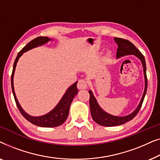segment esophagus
Masks as SVG:
<instances>
[{
  "mask_svg": "<svg viewBox=\"0 0 160 160\" xmlns=\"http://www.w3.org/2000/svg\"><path fill=\"white\" fill-rule=\"evenodd\" d=\"M87 82L84 79H80L78 82L77 87L78 89H84L87 88Z\"/></svg>",
  "mask_w": 160,
  "mask_h": 160,
  "instance_id": "obj_1",
  "label": "esophagus"
}]
</instances>
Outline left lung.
Returning <instances> with one entry per match:
<instances>
[{"mask_svg": "<svg viewBox=\"0 0 160 160\" xmlns=\"http://www.w3.org/2000/svg\"><path fill=\"white\" fill-rule=\"evenodd\" d=\"M114 41L118 45L117 52V58H119L125 55H129V54H133V55L136 56L141 61L143 68L144 78H145V89H144L143 95L142 96V98L138 106L137 107V108L132 113H130V114L128 116H125V117H116V116L111 115L109 113H106V111H104L100 108L99 105H98L95 98L94 97L92 92L89 90V107H90L92 117L93 120L96 123L100 124V125L105 127L121 125V124H125L126 122L132 120L137 115V113H138L139 110L141 109L142 104H143L144 98H145L146 90H147V76H146V66L144 56L130 41L120 38H114Z\"/></svg>", "mask_w": 160, "mask_h": 160, "instance_id": "8db88e82", "label": "left lung"}]
</instances>
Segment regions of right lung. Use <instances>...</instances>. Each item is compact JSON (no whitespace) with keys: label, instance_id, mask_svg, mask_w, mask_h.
Wrapping results in <instances>:
<instances>
[{"label":"right lung","instance_id":"1","mask_svg":"<svg viewBox=\"0 0 160 160\" xmlns=\"http://www.w3.org/2000/svg\"><path fill=\"white\" fill-rule=\"evenodd\" d=\"M52 39L48 38V37L44 36H40L37 37V38H34L33 40L30 41L20 52L17 54L16 60L14 61V66H13V71L12 73V78H11V82H12V92L14 95V98L16 102L17 106L18 108L19 111H20L22 115L28 121H29L30 123L35 124L36 126L43 127V128H54V127L60 126L61 124L65 122V120L67 119L68 116L70 106L72 101H73V98L78 93V89L76 87V84H77V82L74 83L73 85H71L68 89H67L66 92L63 95L62 99L60 101L58 102L55 108L53 110L50 111L49 113H47V114L41 116V117H32L28 114L27 113L25 112L22 107L19 105L18 100L17 99L16 95H15V92L14 89V74L15 71V68H16L17 63L18 62L19 58H20L22 54L24 52L28 51V50L32 49V48L37 47L38 46H41L44 44V43H47L48 41H51Z\"/></svg>","mask_w":160,"mask_h":160}]
</instances>
